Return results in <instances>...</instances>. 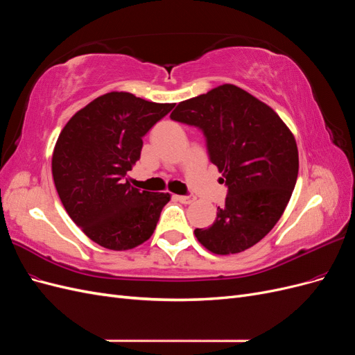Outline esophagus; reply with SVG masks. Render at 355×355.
I'll list each match as a JSON object with an SVG mask.
<instances>
[{"instance_id":"34e87169","label":"esophagus","mask_w":355,"mask_h":355,"mask_svg":"<svg viewBox=\"0 0 355 355\" xmlns=\"http://www.w3.org/2000/svg\"><path fill=\"white\" fill-rule=\"evenodd\" d=\"M176 198L184 204H191L192 201H196V197H192V196H176Z\"/></svg>"}]
</instances>
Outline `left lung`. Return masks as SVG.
<instances>
[{
    "label": "left lung",
    "mask_w": 355,
    "mask_h": 355,
    "mask_svg": "<svg viewBox=\"0 0 355 355\" xmlns=\"http://www.w3.org/2000/svg\"><path fill=\"white\" fill-rule=\"evenodd\" d=\"M170 118L206 136L209 157L228 187L209 228L194 231L216 254L240 253L280 220L299 171L293 133L266 103L234 84L180 102Z\"/></svg>",
    "instance_id": "1"
}]
</instances>
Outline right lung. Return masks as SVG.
<instances>
[{
  "instance_id": "right-lung-1",
  "label": "right lung",
  "mask_w": 355,
  "mask_h": 355,
  "mask_svg": "<svg viewBox=\"0 0 355 355\" xmlns=\"http://www.w3.org/2000/svg\"><path fill=\"white\" fill-rule=\"evenodd\" d=\"M175 103H155L127 92L99 96L63 127L51 173L63 207L90 240L110 250L145 243L168 192L133 188L127 180L141 158L142 137Z\"/></svg>"
}]
</instances>
